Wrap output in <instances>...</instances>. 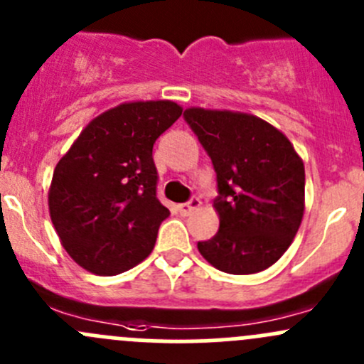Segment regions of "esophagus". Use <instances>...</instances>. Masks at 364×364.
Listing matches in <instances>:
<instances>
[{
    "label": "esophagus",
    "mask_w": 364,
    "mask_h": 364,
    "mask_svg": "<svg viewBox=\"0 0 364 364\" xmlns=\"http://www.w3.org/2000/svg\"><path fill=\"white\" fill-rule=\"evenodd\" d=\"M200 205V200H199V197H192V199L188 200V203H183V204H179V213H181L183 216H186V215H190V213L193 211V209H197Z\"/></svg>",
    "instance_id": "34e87169"
}]
</instances>
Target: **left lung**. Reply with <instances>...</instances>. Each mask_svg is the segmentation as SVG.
Here are the masks:
<instances>
[{
    "label": "left lung",
    "instance_id": "obj_1",
    "mask_svg": "<svg viewBox=\"0 0 364 364\" xmlns=\"http://www.w3.org/2000/svg\"><path fill=\"white\" fill-rule=\"evenodd\" d=\"M183 117L216 172L220 229L197 243L200 255L229 274L267 269L303 220V160L280 130L250 114L193 107Z\"/></svg>",
    "mask_w": 364,
    "mask_h": 364
}]
</instances>
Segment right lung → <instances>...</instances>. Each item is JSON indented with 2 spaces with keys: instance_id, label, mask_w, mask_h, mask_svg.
Returning <instances> with one entry per match:
<instances>
[{
  "instance_id": "obj_1",
  "label": "right lung",
  "mask_w": 364,
  "mask_h": 364,
  "mask_svg": "<svg viewBox=\"0 0 364 364\" xmlns=\"http://www.w3.org/2000/svg\"><path fill=\"white\" fill-rule=\"evenodd\" d=\"M181 112L168 100L121 104L95 117L58 161L50 220L84 269L112 277L151 253L171 215L156 197L153 144Z\"/></svg>"
}]
</instances>
